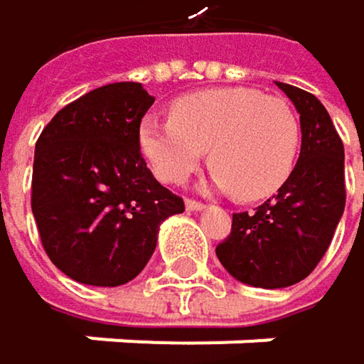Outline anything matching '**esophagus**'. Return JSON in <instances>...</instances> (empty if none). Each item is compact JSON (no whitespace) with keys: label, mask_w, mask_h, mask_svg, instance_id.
I'll use <instances>...</instances> for the list:
<instances>
[{"label":"esophagus","mask_w":364,"mask_h":364,"mask_svg":"<svg viewBox=\"0 0 364 364\" xmlns=\"http://www.w3.org/2000/svg\"><path fill=\"white\" fill-rule=\"evenodd\" d=\"M184 206H186V210H193V213H197V210H204V208H206V204L197 202V199H186Z\"/></svg>","instance_id":"obj_1"}]
</instances>
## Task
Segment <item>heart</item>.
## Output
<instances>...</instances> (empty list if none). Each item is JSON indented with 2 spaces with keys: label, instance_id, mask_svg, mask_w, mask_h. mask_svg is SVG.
<instances>
[{
  "label": "heart",
  "instance_id": "b5f03b06",
  "mask_svg": "<svg viewBox=\"0 0 364 364\" xmlns=\"http://www.w3.org/2000/svg\"><path fill=\"white\" fill-rule=\"evenodd\" d=\"M141 151L162 180L184 182L210 149L213 184L241 202L278 193L291 178L301 143L295 108L256 88H208L180 97L171 119L145 117Z\"/></svg>",
  "mask_w": 364,
  "mask_h": 364
}]
</instances>
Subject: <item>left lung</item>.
<instances>
[{
  "mask_svg": "<svg viewBox=\"0 0 364 364\" xmlns=\"http://www.w3.org/2000/svg\"><path fill=\"white\" fill-rule=\"evenodd\" d=\"M299 112L301 149L284 186L254 213L232 215L217 258L243 284L284 289L319 264L345 210L343 141L323 104L308 90L276 82Z\"/></svg>",
  "mask_w": 364,
  "mask_h": 364,
  "instance_id": "left-lung-1",
  "label": "left lung"
}]
</instances>
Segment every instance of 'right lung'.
<instances>
[{
	"label": "right lung",
	"instance_id": "obj_1",
	"mask_svg": "<svg viewBox=\"0 0 364 364\" xmlns=\"http://www.w3.org/2000/svg\"><path fill=\"white\" fill-rule=\"evenodd\" d=\"M154 97L139 82L100 86L65 106L34 149L32 213L41 243L65 276L119 287L151 258L158 228L184 213L141 154V119Z\"/></svg>",
	"mask_w": 364,
	"mask_h": 364
}]
</instances>
